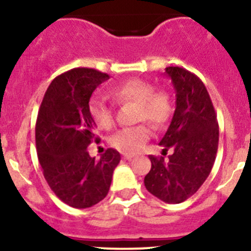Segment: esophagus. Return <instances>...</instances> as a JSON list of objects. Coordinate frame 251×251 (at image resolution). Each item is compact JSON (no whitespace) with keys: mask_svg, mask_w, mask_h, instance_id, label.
<instances>
[{"mask_svg":"<svg viewBox=\"0 0 251 251\" xmlns=\"http://www.w3.org/2000/svg\"><path fill=\"white\" fill-rule=\"evenodd\" d=\"M123 156L124 159H126V160H131V159L135 158V155H132V154H127V153H124Z\"/></svg>","mask_w":251,"mask_h":251,"instance_id":"1","label":"esophagus"}]
</instances>
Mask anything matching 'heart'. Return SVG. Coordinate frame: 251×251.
<instances>
[{"instance_id":"heart-1","label":"heart","mask_w":251,"mask_h":251,"mask_svg":"<svg viewBox=\"0 0 251 251\" xmlns=\"http://www.w3.org/2000/svg\"><path fill=\"white\" fill-rule=\"evenodd\" d=\"M110 96L119 103H136V120L148 121L154 127H161L168 123L174 111V100L165 88H154L149 81L128 78L113 86ZM88 113L93 123L102 130H110L115 124L113 109L98 97L88 102ZM151 137L147 125H137L119 130L110 138V144L123 153L140 151Z\"/></svg>"}]
</instances>
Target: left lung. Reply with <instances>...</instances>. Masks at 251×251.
Masks as SVG:
<instances>
[{
	"label": "left lung",
	"mask_w": 251,
	"mask_h": 251,
	"mask_svg": "<svg viewBox=\"0 0 251 251\" xmlns=\"http://www.w3.org/2000/svg\"><path fill=\"white\" fill-rule=\"evenodd\" d=\"M176 91V109L161 138L164 156L149 155L151 169L144 177L149 193L165 203L178 204L193 196L207 178L216 159L219 124L206 87L184 68L168 67Z\"/></svg>",
	"instance_id": "left-lung-1"
}]
</instances>
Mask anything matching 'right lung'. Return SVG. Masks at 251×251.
I'll use <instances>...</instances> for the list:
<instances>
[{
	"label": "right lung",
	"instance_id": "right-lung-1",
	"mask_svg": "<svg viewBox=\"0 0 251 251\" xmlns=\"http://www.w3.org/2000/svg\"><path fill=\"white\" fill-rule=\"evenodd\" d=\"M109 75L90 68H74L53 78L44 96L35 127L42 173L55 196L76 209L100 203L109 192L120 153L108 148L91 158L87 148L100 143L88 102Z\"/></svg>",
	"mask_w": 251,
	"mask_h": 251
}]
</instances>
